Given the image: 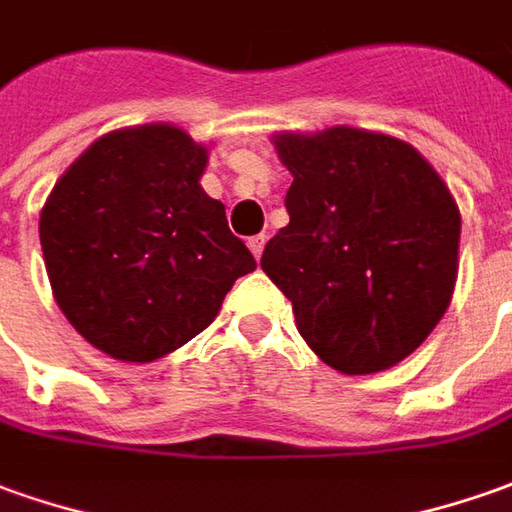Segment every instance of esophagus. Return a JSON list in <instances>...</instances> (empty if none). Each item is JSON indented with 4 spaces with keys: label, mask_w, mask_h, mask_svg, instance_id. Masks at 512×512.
I'll return each instance as SVG.
<instances>
[{
    "label": "esophagus",
    "mask_w": 512,
    "mask_h": 512,
    "mask_svg": "<svg viewBox=\"0 0 512 512\" xmlns=\"http://www.w3.org/2000/svg\"><path fill=\"white\" fill-rule=\"evenodd\" d=\"M263 246H266V235H255V238H249V249H252L255 260H260V255H263Z\"/></svg>",
    "instance_id": "34e87169"
}]
</instances>
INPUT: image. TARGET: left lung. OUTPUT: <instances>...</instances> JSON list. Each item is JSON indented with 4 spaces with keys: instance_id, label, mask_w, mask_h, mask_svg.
Wrapping results in <instances>:
<instances>
[{
    "instance_id": "obj_1",
    "label": "left lung",
    "mask_w": 512,
    "mask_h": 512,
    "mask_svg": "<svg viewBox=\"0 0 512 512\" xmlns=\"http://www.w3.org/2000/svg\"><path fill=\"white\" fill-rule=\"evenodd\" d=\"M294 182L260 266L328 367L370 375L415 353L457 283L460 207L403 139L361 128L274 134Z\"/></svg>"
}]
</instances>
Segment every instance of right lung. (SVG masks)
<instances>
[{
    "mask_svg": "<svg viewBox=\"0 0 512 512\" xmlns=\"http://www.w3.org/2000/svg\"><path fill=\"white\" fill-rule=\"evenodd\" d=\"M207 148L168 123L95 139L55 182L38 238L52 297L106 356L156 361L210 325L257 269L201 190Z\"/></svg>",
    "mask_w": 512,
    "mask_h": 512,
    "instance_id": "add662e5",
    "label": "right lung"
}]
</instances>
